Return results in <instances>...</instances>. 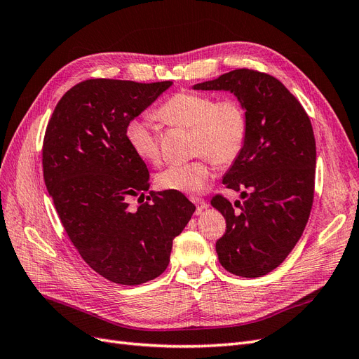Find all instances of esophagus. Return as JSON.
<instances>
[{"label":"esophagus","instance_id":"1","mask_svg":"<svg viewBox=\"0 0 359 359\" xmlns=\"http://www.w3.org/2000/svg\"><path fill=\"white\" fill-rule=\"evenodd\" d=\"M191 202L196 205V214H201L203 210L208 208V203H206L203 199L201 198H191Z\"/></svg>","mask_w":359,"mask_h":359}]
</instances>
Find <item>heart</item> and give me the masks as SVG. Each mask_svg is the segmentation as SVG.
Returning a JSON list of instances; mask_svg holds the SVG:
<instances>
[{
  "mask_svg": "<svg viewBox=\"0 0 359 359\" xmlns=\"http://www.w3.org/2000/svg\"><path fill=\"white\" fill-rule=\"evenodd\" d=\"M158 115L169 124L191 128L193 153L201 154L198 160L170 165L158 173L157 184L163 190L201 193L212 175L208 157L217 165H229L244 145L247 116L236 100L217 102L211 95L181 91L161 104ZM124 135L136 157L148 163L160 160L158 136L149 119L128 121Z\"/></svg>",
  "mask_w": 359,
  "mask_h": 359,
  "instance_id": "1",
  "label": "heart"
}]
</instances>
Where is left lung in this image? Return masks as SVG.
Returning a JSON list of instances; mask_svg holds the SVG:
<instances>
[{
    "instance_id": "obj_1",
    "label": "left lung",
    "mask_w": 359,
    "mask_h": 359,
    "mask_svg": "<svg viewBox=\"0 0 359 359\" xmlns=\"http://www.w3.org/2000/svg\"><path fill=\"white\" fill-rule=\"evenodd\" d=\"M193 90L229 91L245 111L244 145L223 177L227 189L241 190L244 202L212 198L211 205L226 219L215 250L229 273L262 277L287 257L309 222L316 168L310 118L286 86L266 73L238 69Z\"/></svg>"
}]
</instances>
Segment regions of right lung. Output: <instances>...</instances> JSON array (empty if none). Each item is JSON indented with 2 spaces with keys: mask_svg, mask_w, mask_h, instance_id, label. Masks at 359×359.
<instances>
[{
  "mask_svg": "<svg viewBox=\"0 0 359 359\" xmlns=\"http://www.w3.org/2000/svg\"><path fill=\"white\" fill-rule=\"evenodd\" d=\"M170 85L83 81L62 95L43 140V178L64 229L85 262L118 285L158 277L196 210L182 193L145 196L149 172L124 135ZM132 196H140L137 210L128 208Z\"/></svg>",
  "mask_w": 359,
  "mask_h": 359,
  "instance_id": "obj_1",
  "label": "right lung"
}]
</instances>
